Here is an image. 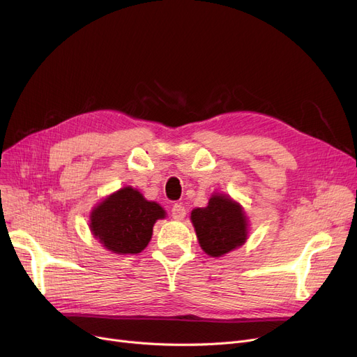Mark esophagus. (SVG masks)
Segmentation results:
<instances>
[{"mask_svg": "<svg viewBox=\"0 0 357 357\" xmlns=\"http://www.w3.org/2000/svg\"><path fill=\"white\" fill-rule=\"evenodd\" d=\"M172 218L174 220H182L185 215H186V211H185V207L182 204H175L172 207Z\"/></svg>", "mask_w": 357, "mask_h": 357, "instance_id": "obj_1", "label": "esophagus"}]
</instances>
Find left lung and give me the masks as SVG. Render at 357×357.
Masks as SVG:
<instances>
[{"label":"left lung","mask_w":357,"mask_h":357,"mask_svg":"<svg viewBox=\"0 0 357 357\" xmlns=\"http://www.w3.org/2000/svg\"><path fill=\"white\" fill-rule=\"evenodd\" d=\"M191 222L201 249L211 257L238 249L249 237V217L227 194L214 192L207 207L191 211Z\"/></svg>","instance_id":"1"}]
</instances>
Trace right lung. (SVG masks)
Listing matches in <instances>:
<instances>
[{"mask_svg":"<svg viewBox=\"0 0 357 357\" xmlns=\"http://www.w3.org/2000/svg\"><path fill=\"white\" fill-rule=\"evenodd\" d=\"M166 211L133 186H123L92 208L89 230L104 249L116 255H137L146 249L158 220Z\"/></svg>","mask_w":357,"mask_h":357,"instance_id":"right-lung-1","label":"right lung"}]
</instances>
